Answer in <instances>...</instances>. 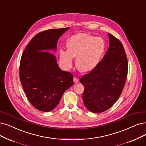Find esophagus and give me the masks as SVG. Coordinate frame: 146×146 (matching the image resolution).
<instances>
[{"mask_svg":"<svg viewBox=\"0 0 146 146\" xmlns=\"http://www.w3.org/2000/svg\"><path fill=\"white\" fill-rule=\"evenodd\" d=\"M74 82L75 83H77L79 82V79L77 78V77H74Z\"/></svg>","mask_w":146,"mask_h":146,"instance_id":"34e87169","label":"esophagus"}]
</instances>
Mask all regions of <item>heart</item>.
<instances>
[{
	"mask_svg": "<svg viewBox=\"0 0 146 146\" xmlns=\"http://www.w3.org/2000/svg\"><path fill=\"white\" fill-rule=\"evenodd\" d=\"M68 51L60 52V62L66 69L71 68L74 57H77V66L81 72H90L100 62L106 50V43L101 37L86 33L74 35L67 42Z\"/></svg>",
	"mask_w": 146,
	"mask_h": 146,
	"instance_id": "heart-1",
	"label": "heart"
}]
</instances>
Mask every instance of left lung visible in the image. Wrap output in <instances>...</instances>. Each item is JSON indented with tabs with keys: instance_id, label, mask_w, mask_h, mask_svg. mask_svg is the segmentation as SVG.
Segmentation results:
<instances>
[{
	"instance_id": "8db88e82",
	"label": "left lung",
	"mask_w": 146,
	"mask_h": 146,
	"mask_svg": "<svg viewBox=\"0 0 146 146\" xmlns=\"http://www.w3.org/2000/svg\"><path fill=\"white\" fill-rule=\"evenodd\" d=\"M109 47L102 60L81 78L83 101L90 111L100 113L111 107L123 90L127 75V59L120 40L108 33Z\"/></svg>"
}]
</instances>
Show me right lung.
I'll return each mask as SVG.
<instances>
[{
	"label": "right lung",
	"instance_id": "right-lung-1",
	"mask_svg": "<svg viewBox=\"0 0 146 146\" xmlns=\"http://www.w3.org/2000/svg\"><path fill=\"white\" fill-rule=\"evenodd\" d=\"M69 27L50 29L36 35L21 56L20 79L28 100L41 111L48 112L59 104L68 88L74 84L73 75L58 66L54 55L57 43Z\"/></svg>",
	"mask_w": 146,
	"mask_h": 146
}]
</instances>
